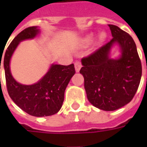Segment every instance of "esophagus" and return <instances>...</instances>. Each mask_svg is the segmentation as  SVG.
I'll list each match as a JSON object with an SVG mask.
<instances>
[{"label": "esophagus", "instance_id": "obj_1", "mask_svg": "<svg viewBox=\"0 0 147 147\" xmlns=\"http://www.w3.org/2000/svg\"><path fill=\"white\" fill-rule=\"evenodd\" d=\"M81 67H82V64H81L80 61H76V63H75V69H76V72L80 71Z\"/></svg>", "mask_w": 147, "mask_h": 147}]
</instances>
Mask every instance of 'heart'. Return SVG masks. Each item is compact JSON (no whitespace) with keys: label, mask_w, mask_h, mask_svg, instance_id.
<instances>
[{"label":"heart","mask_w":147,"mask_h":147,"mask_svg":"<svg viewBox=\"0 0 147 147\" xmlns=\"http://www.w3.org/2000/svg\"><path fill=\"white\" fill-rule=\"evenodd\" d=\"M105 37H106V35H105V33L100 34V35H99V40H100V41H102V40H104V39L105 38ZM94 38V34H90L87 35V36H86L83 39V43L84 45H89L90 43H91V42H93Z\"/></svg>","instance_id":"heart-1"}]
</instances>
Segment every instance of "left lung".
<instances>
[{
    "label": "left lung",
    "instance_id": "left-lung-1",
    "mask_svg": "<svg viewBox=\"0 0 147 147\" xmlns=\"http://www.w3.org/2000/svg\"><path fill=\"white\" fill-rule=\"evenodd\" d=\"M113 39L81 60L87 99L96 108L113 111L132 100L142 76V64L133 38L120 27L109 24ZM119 45V58L109 57L111 47Z\"/></svg>",
    "mask_w": 147,
    "mask_h": 147
}]
</instances>
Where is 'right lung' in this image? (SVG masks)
<instances>
[{"label":"right lung","instance_id":"obj_1","mask_svg":"<svg viewBox=\"0 0 147 147\" xmlns=\"http://www.w3.org/2000/svg\"><path fill=\"white\" fill-rule=\"evenodd\" d=\"M40 33L38 27L24 29L8 45L4 57V68L8 94L20 108L34 117H48L61 109L64 98V91L76 71L74 64H52L44 76L32 85H24L16 82L11 76L10 61L20 42L32 39ZM0 61V69H1Z\"/></svg>","mask_w":147,"mask_h":147}]
</instances>
